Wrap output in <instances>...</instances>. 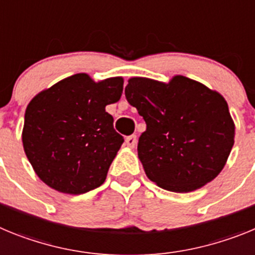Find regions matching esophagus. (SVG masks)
<instances>
[{
	"mask_svg": "<svg viewBox=\"0 0 255 255\" xmlns=\"http://www.w3.org/2000/svg\"><path fill=\"white\" fill-rule=\"evenodd\" d=\"M125 144L129 148H134L135 145H136V135H129V136L125 139Z\"/></svg>",
	"mask_w": 255,
	"mask_h": 255,
	"instance_id": "1",
	"label": "esophagus"
}]
</instances>
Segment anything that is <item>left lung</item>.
Here are the masks:
<instances>
[{"label":"left lung","instance_id":"left-lung-1","mask_svg":"<svg viewBox=\"0 0 255 255\" xmlns=\"http://www.w3.org/2000/svg\"><path fill=\"white\" fill-rule=\"evenodd\" d=\"M125 96L147 124L138 157L150 181L164 190L189 193L222 171L235 124L218 92L182 75L168 83L134 76Z\"/></svg>","mask_w":255,"mask_h":255}]
</instances>
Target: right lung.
Here are the masks:
<instances>
[{
	"instance_id": "1",
	"label": "right lung",
	"mask_w": 255,
	"mask_h": 255,
	"mask_svg": "<svg viewBox=\"0 0 255 255\" xmlns=\"http://www.w3.org/2000/svg\"><path fill=\"white\" fill-rule=\"evenodd\" d=\"M123 89L121 76L94 82L80 73L62 79L29 102L22 147L46 185L78 195L105 182L124 143L106 106L120 100Z\"/></svg>"
}]
</instances>
